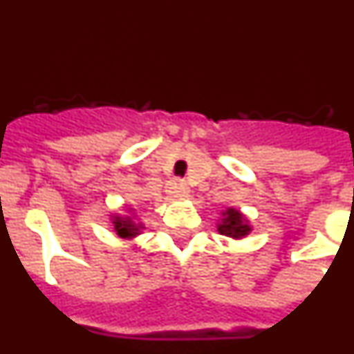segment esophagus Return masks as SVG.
I'll return each instance as SVG.
<instances>
[{
    "label": "esophagus",
    "mask_w": 354,
    "mask_h": 354,
    "mask_svg": "<svg viewBox=\"0 0 354 354\" xmlns=\"http://www.w3.org/2000/svg\"><path fill=\"white\" fill-rule=\"evenodd\" d=\"M168 193L174 196H179V198H186L189 196V186L186 183H171L170 187H168Z\"/></svg>",
    "instance_id": "obj_1"
}]
</instances>
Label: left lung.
<instances>
[{
  "label": "left lung",
  "mask_w": 354,
  "mask_h": 354,
  "mask_svg": "<svg viewBox=\"0 0 354 354\" xmlns=\"http://www.w3.org/2000/svg\"><path fill=\"white\" fill-rule=\"evenodd\" d=\"M223 216L225 218L221 220V223L218 225V232L223 234V236H230L239 239V237H245L246 234L252 230L250 225L246 223L245 218H243V214H241L239 211H236V209H227Z\"/></svg>",
  "instance_id": "8db88e82"
}]
</instances>
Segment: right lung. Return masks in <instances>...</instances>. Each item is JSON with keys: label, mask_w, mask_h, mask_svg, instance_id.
<instances>
[{"label": "right lung", "mask_w": 354, "mask_h": 354, "mask_svg": "<svg viewBox=\"0 0 354 354\" xmlns=\"http://www.w3.org/2000/svg\"><path fill=\"white\" fill-rule=\"evenodd\" d=\"M115 230L118 236L122 237H134L140 232V225L133 223L131 220H122V218H115Z\"/></svg>", "instance_id": "obj_1"}]
</instances>
